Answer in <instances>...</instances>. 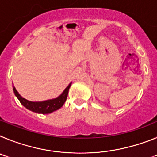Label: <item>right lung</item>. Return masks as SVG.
Listing matches in <instances>:
<instances>
[{
    "label": "right lung",
    "instance_id": "add662e5",
    "mask_svg": "<svg viewBox=\"0 0 157 157\" xmlns=\"http://www.w3.org/2000/svg\"><path fill=\"white\" fill-rule=\"evenodd\" d=\"M71 85V82L69 84L68 86L65 89L61 95H59L58 98H55V99L48 100V101H41V102H33V101H27L25 98H22L15 87H13V91L15 93V95L17 97L19 101H20V103L25 108H27V109L32 111V112H37V113L48 114V113H51L54 111L58 110L63 106V104L66 101L67 98V94H68V90Z\"/></svg>",
    "mask_w": 157,
    "mask_h": 157
}]
</instances>
